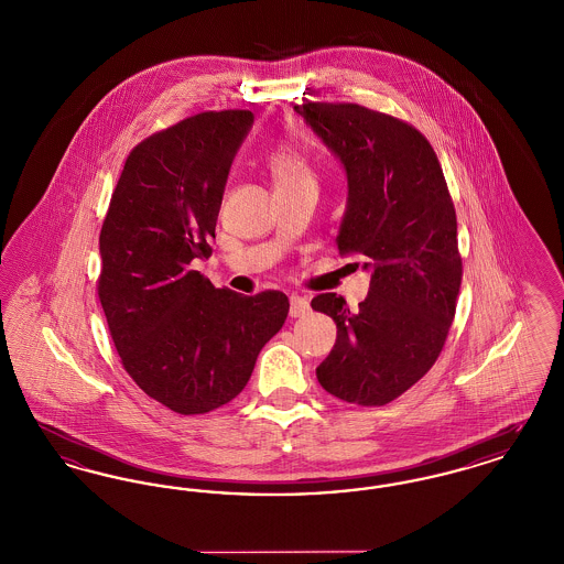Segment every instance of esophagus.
<instances>
[{
	"mask_svg": "<svg viewBox=\"0 0 564 564\" xmlns=\"http://www.w3.org/2000/svg\"><path fill=\"white\" fill-rule=\"evenodd\" d=\"M311 311V306H308V300L306 297H302V295H292L290 297V315L292 317H302V315H306Z\"/></svg>",
	"mask_w": 564,
	"mask_h": 564,
	"instance_id": "esophagus-1",
	"label": "esophagus"
}]
</instances>
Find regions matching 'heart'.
<instances>
[{
	"instance_id": "1",
	"label": "heart",
	"mask_w": 564,
	"mask_h": 564,
	"mask_svg": "<svg viewBox=\"0 0 564 564\" xmlns=\"http://www.w3.org/2000/svg\"><path fill=\"white\" fill-rule=\"evenodd\" d=\"M269 171L276 188L294 186V184L311 180V175H308V171L304 169L302 161L295 156L292 150H288V148H279V150H274V152L270 154Z\"/></svg>"
}]
</instances>
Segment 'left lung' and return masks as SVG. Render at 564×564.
Listing matches in <instances>:
<instances>
[{"label": "left lung", "mask_w": 564, "mask_h": 564, "mask_svg": "<svg viewBox=\"0 0 564 564\" xmlns=\"http://www.w3.org/2000/svg\"><path fill=\"white\" fill-rule=\"evenodd\" d=\"M294 109L347 177L338 251L370 270L357 311L343 295L311 302L338 329L317 378L338 400L384 405L430 372L446 343L463 274L455 207L430 141L410 124L352 104Z\"/></svg>", "instance_id": "left-lung-1"}]
</instances>
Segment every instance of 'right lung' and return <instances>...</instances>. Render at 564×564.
Wrapping results in <instances>:
<instances>
[{
	"label": "right lung",
	"mask_w": 564,
	"mask_h": 564,
	"mask_svg": "<svg viewBox=\"0 0 564 564\" xmlns=\"http://www.w3.org/2000/svg\"><path fill=\"white\" fill-rule=\"evenodd\" d=\"M251 127V111H205L141 141L99 237V300L122 366L180 414L235 400L290 313L281 292L215 290L192 270L212 253L228 173Z\"/></svg>",
	"instance_id": "1"
}]
</instances>
